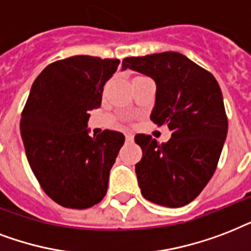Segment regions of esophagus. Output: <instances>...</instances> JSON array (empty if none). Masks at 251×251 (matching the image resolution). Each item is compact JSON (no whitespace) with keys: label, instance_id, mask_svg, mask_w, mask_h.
I'll use <instances>...</instances> for the list:
<instances>
[{"label":"esophagus","instance_id":"1","mask_svg":"<svg viewBox=\"0 0 251 251\" xmlns=\"http://www.w3.org/2000/svg\"><path fill=\"white\" fill-rule=\"evenodd\" d=\"M126 141H127V143L133 141V135H132V133H126Z\"/></svg>","mask_w":251,"mask_h":251}]
</instances>
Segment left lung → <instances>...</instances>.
<instances>
[{
    "label": "left lung",
    "mask_w": 251,
    "mask_h": 251,
    "mask_svg": "<svg viewBox=\"0 0 251 251\" xmlns=\"http://www.w3.org/2000/svg\"><path fill=\"white\" fill-rule=\"evenodd\" d=\"M126 69L154 81L151 119L172 132L161 145L152 136H135L143 151L135 166L141 194L170 208L188 204L212 178L228 133L220 86L209 72L173 51L127 57L122 65Z\"/></svg>",
    "instance_id": "1"
}]
</instances>
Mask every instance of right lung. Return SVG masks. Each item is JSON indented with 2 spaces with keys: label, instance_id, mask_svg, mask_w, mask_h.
I'll return each instance as SVG.
<instances>
[{
  "label": "right lung",
  "instance_id": "add662e5",
  "mask_svg": "<svg viewBox=\"0 0 251 251\" xmlns=\"http://www.w3.org/2000/svg\"><path fill=\"white\" fill-rule=\"evenodd\" d=\"M119 63L72 56L44 68L31 86L21 118L27 161L44 192L63 207L89 208L107 192L126 137L110 129L91 137L87 122Z\"/></svg>",
  "mask_w": 251,
  "mask_h": 251
}]
</instances>
